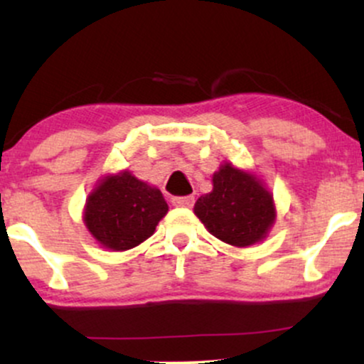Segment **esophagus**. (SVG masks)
<instances>
[{
  "label": "esophagus",
  "instance_id": "obj_1",
  "mask_svg": "<svg viewBox=\"0 0 364 364\" xmlns=\"http://www.w3.org/2000/svg\"><path fill=\"white\" fill-rule=\"evenodd\" d=\"M171 202H173L174 207L190 208L195 203V196H191V195H188V196H174V198L171 200Z\"/></svg>",
  "mask_w": 364,
  "mask_h": 364
}]
</instances>
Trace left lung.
Here are the masks:
<instances>
[{
	"mask_svg": "<svg viewBox=\"0 0 364 364\" xmlns=\"http://www.w3.org/2000/svg\"><path fill=\"white\" fill-rule=\"evenodd\" d=\"M207 231L224 243L246 248L260 243L275 223L274 196L253 173L223 162L212 176V191L193 207Z\"/></svg>",
	"mask_w": 364,
	"mask_h": 364,
	"instance_id": "1",
	"label": "left lung"
}]
</instances>
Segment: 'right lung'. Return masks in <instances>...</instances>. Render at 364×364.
Masks as SVG:
<instances>
[{"mask_svg": "<svg viewBox=\"0 0 364 364\" xmlns=\"http://www.w3.org/2000/svg\"><path fill=\"white\" fill-rule=\"evenodd\" d=\"M168 210L159 188L123 169L97 179L83 207V224L104 248L127 252L149 240Z\"/></svg>", "mask_w": 364, "mask_h": 364, "instance_id": "right-lung-1", "label": "right lung"}]
</instances>
